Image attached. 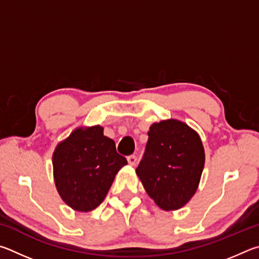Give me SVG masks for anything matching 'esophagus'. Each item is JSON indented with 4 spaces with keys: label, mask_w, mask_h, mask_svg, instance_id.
<instances>
[{
    "label": "esophagus",
    "mask_w": 259,
    "mask_h": 259,
    "mask_svg": "<svg viewBox=\"0 0 259 259\" xmlns=\"http://www.w3.org/2000/svg\"><path fill=\"white\" fill-rule=\"evenodd\" d=\"M137 160H138V158H137V156H134V155L127 157V161H128V164L131 166H134L135 164H137Z\"/></svg>",
    "instance_id": "34e87169"
}]
</instances>
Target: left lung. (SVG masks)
I'll return each instance as SVG.
<instances>
[{
	"mask_svg": "<svg viewBox=\"0 0 259 259\" xmlns=\"http://www.w3.org/2000/svg\"><path fill=\"white\" fill-rule=\"evenodd\" d=\"M137 175L148 196L166 211L190 201L200 183L205 149L196 131L178 119L153 122Z\"/></svg>",
	"mask_w": 259,
	"mask_h": 259,
	"instance_id": "obj_1",
	"label": "left lung"
}]
</instances>
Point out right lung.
<instances>
[{
    "label": "right lung",
    "instance_id": "obj_1",
    "mask_svg": "<svg viewBox=\"0 0 259 259\" xmlns=\"http://www.w3.org/2000/svg\"><path fill=\"white\" fill-rule=\"evenodd\" d=\"M126 164V158L116 151L115 141L103 135L102 126L77 127L58 143L52 155L59 196L71 209L93 210Z\"/></svg>",
    "mask_w": 259,
    "mask_h": 259
}]
</instances>
